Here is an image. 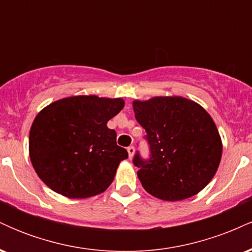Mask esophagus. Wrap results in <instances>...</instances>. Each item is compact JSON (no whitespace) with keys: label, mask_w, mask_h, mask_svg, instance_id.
<instances>
[{"label":"esophagus","mask_w":252,"mask_h":252,"mask_svg":"<svg viewBox=\"0 0 252 252\" xmlns=\"http://www.w3.org/2000/svg\"><path fill=\"white\" fill-rule=\"evenodd\" d=\"M126 150H128L129 158H131L132 156H134V154H135V148H134V147H132V146H130V147H128V149H126Z\"/></svg>","instance_id":"34e87169"}]
</instances>
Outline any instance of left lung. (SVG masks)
Here are the masks:
<instances>
[{"label":"left lung","mask_w":252,"mask_h":252,"mask_svg":"<svg viewBox=\"0 0 252 252\" xmlns=\"http://www.w3.org/2000/svg\"><path fill=\"white\" fill-rule=\"evenodd\" d=\"M147 131L150 158L134 164L143 189L155 198L179 201L198 194L215 176L222 143L215 121L201 105L180 96L132 102Z\"/></svg>","instance_id":"1"}]
</instances>
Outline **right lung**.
<instances>
[{"mask_svg":"<svg viewBox=\"0 0 252 252\" xmlns=\"http://www.w3.org/2000/svg\"><path fill=\"white\" fill-rule=\"evenodd\" d=\"M124 108L122 98L72 96L51 103L34 118L30 158L37 176L71 199L99 194L114 181L128 152L116 143L109 120Z\"/></svg>","mask_w":252,"mask_h":252,"instance_id":"right-lung-1","label":"right lung"}]
</instances>
